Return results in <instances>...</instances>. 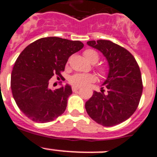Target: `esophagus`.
<instances>
[{"instance_id":"esophagus-1","label":"esophagus","mask_w":157,"mask_h":157,"mask_svg":"<svg viewBox=\"0 0 157 157\" xmlns=\"http://www.w3.org/2000/svg\"><path fill=\"white\" fill-rule=\"evenodd\" d=\"M78 90H79V87H77V86H73L72 87L73 92H77Z\"/></svg>"}]
</instances>
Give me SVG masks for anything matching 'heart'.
Returning a JSON list of instances; mask_svg holds the SVG:
<instances>
[{
	"label": "heart",
	"mask_w": 157,
	"mask_h": 157,
	"mask_svg": "<svg viewBox=\"0 0 157 157\" xmlns=\"http://www.w3.org/2000/svg\"><path fill=\"white\" fill-rule=\"evenodd\" d=\"M83 54H84L85 57L92 64H96L99 61V55L95 50L89 49V50H85ZM100 72L102 75H106L107 70L104 68H100ZM93 81H95V77L91 74H75L69 78V82L72 86H77V87L86 86Z\"/></svg>",
	"instance_id": "obj_1"
}]
</instances>
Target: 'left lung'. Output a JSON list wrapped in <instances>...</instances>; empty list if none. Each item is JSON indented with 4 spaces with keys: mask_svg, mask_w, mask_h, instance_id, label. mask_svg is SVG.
Listing matches in <instances>:
<instances>
[{
    "mask_svg": "<svg viewBox=\"0 0 157 157\" xmlns=\"http://www.w3.org/2000/svg\"><path fill=\"white\" fill-rule=\"evenodd\" d=\"M90 47L100 50L107 59L109 70L100 93L94 91L85 105L96 123L110 127L128 119L136 111L142 93L141 71L135 57L126 49L110 40H91Z\"/></svg>",
    "mask_w": 157,
    "mask_h": 157,
    "instance_id": "obj_1",
    "label": "left lung"
}]
</instances>
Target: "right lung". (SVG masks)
Segmentation results:
<instances>
[{"label": "right lung", "mask_w": 157, "mask_h": 157, "mask_svg": "<svg viewBox=\"0 0 157 157\" xmlns=\"http://www.w3.org/2000/svg\"><path fill=\"white\" fill-rule=\"evenodd\" d=\"M84 44L59 37H45L27 46L19 54L11 75L13 97L18 108L32 121L46 123L62 114L72 93L68 84L49 88L54 75L61 76L68 57Z\"/></svg>", "instance_id": "1"}]
</instances>
